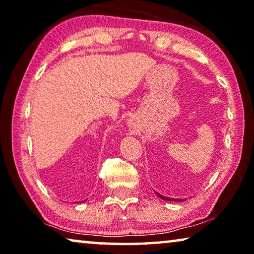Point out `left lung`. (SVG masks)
<instances>
[{
  "instance_id": "1",
  "label": "left lung",
  "mask_w": 254,
  "mask_h": 254,
  "mask_svg": "<svg viewBox=\"0 0 254 254\" xmlns=\"http://www.w3.org/2000/svg\"><path fill=\"white\" fill-rule=\"evenodd\" d=\"M155 192V190H154ZM157 193V195L158 196L160 197V198H162V200H166V201H175V202H183V201H185V200H183V198H173V197H168V196H163V195H161V194H159L158 192H155Z\"/></svg>"
}]
</instances>
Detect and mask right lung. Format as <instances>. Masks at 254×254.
Instances as JSON below:
<instances>
[{
  "label": "right lung",
  "mask_w": 254,
  "mask_h": 254,
  "mask_svg": "<svg viewBox=\"0 0 254 254\" xmlns=\"http://www.w3.org/2000/svg\"><path fill=\"white\" fill-rule=\"evenodd\" d=\"M85 201H86V200H85ZM85 201H81V202H85Z\"/></svg>",
  "instance_id": "right-lung-1"
}]
</instances>
